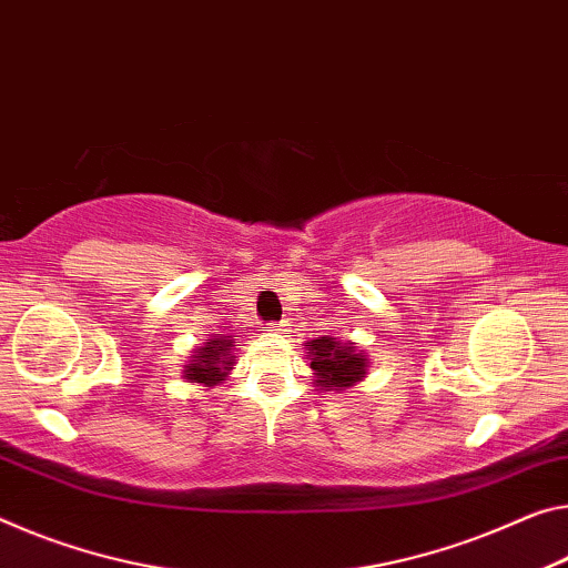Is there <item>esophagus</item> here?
Returning <instances> with one entry per match:
<instances>
[{
    "mask_svg": "<svg viewBox=\"0 0 568 568\" xmlns=\"http://www.w3.org/2000/svg\"><path fill=\"white\" fill-rule=\"evenodd\" d=\"M267 331H270V333H285L287 328H285V323H270Z\"/></svg>",
    "mask_w": 568,
    "mask_h": 568,
    "instance_id": "esophagus-1",
    "label": "esophagus"
}]
</instances>
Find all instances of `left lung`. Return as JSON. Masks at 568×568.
<instances>
[{"label": "left lung", "instance_id": "left-lung-1", "mask_svg": "<svg viewBox=\"0 0 568 568\" xmlns=\"http://www.w3.org/2000/svg\"><path fill=\"white\" fill-rule=\"evenodd\" d=\"M313 368V384L321 392H346L351 386L366 379L368 374V354L356 346L354 341H338L336 336H318L305 344Z\"/></svg>", "mask_w": 568, "mask_h": 568}]
</instances>
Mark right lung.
I'll use <instances>...</instances> for the list:
<instances>
[{"label": "right lung", "mask_w": 568, "mask_h": 568, "mask_svg": "<svg viewBox=\"0 0 568 568\" xmlns=\"http://www.w3.org/2000/svg\"><path fill=\"white\" fill-rule=\"evenodd\" d=\"M235 344L237 341L232 336L212 333L210 338H204L202 346L192 348V356H189V362L182 372L184 379L202 386L222 384L237 364Z\"/></svg>", "instance_id": "obj_1"}]
</instances>
